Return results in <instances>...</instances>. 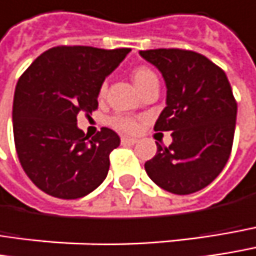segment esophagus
Masks as SVG:
<instances>
[{
  "label": "esophagus",
  "mask_w": 256,
  "mask_h": 256,
  "mask_svg": "<svg viewBox=\"0 0 256 256\" xmlns=\"http://www.w3.org/2000/svg\"><path fill=\"white\" fill-rule=\"evenodd\" d=\"M138 142L136 138H128V136H122V144L123 145H134Z\"/></svg>",
  "instance_id": "34e87169"
}]
</instances>
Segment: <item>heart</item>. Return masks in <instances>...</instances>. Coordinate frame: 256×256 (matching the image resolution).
Listing matches in <instances>:
<instances>
[{
    "instance_id": "b5f03b06",
    "label": "heart",
    "mask_w": 256,
    "mask_h": 256,
    "mask_svg": "<svg viewBox=\"0 0 256 256\" xmlns=\"http://www.w3.org/2000/svg\"><path fill=\"white\" fill-rule=\"evenodd\" d=\"M132 78H133V82H134L136 88L139 89L142 84H145L150 79L156 78V76H155V73L152 72L150 67L139 66V67H136V68L133 70ZM104 92L105 83H102L101 88H100V96H102ZM110 124H111L112 128L122 130V132H126V133H133V132H136L138 128H139V122H138L134 117H132V116H114V117H111Z\"/></svg>"
}]
</instances>
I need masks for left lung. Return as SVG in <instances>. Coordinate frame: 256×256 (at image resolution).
<instances>
[{"label":"left lung","mask_w":256,"mask_h":256,"mask_svg":"<svg viewBox=\"0 0 256 256\" xmlns=\"http://www.w3.org/2000/svg\"><path fill=\"white\" fill-rule=\"evenodd\" d=\"M167 84V106L154 130H172L170 146L156 144L145 162L151 180L167 192L189 195L208 186L228 161L238 102L228 79L217 64L189 50L139 51Z\"/></svg>","instance_id":"1"}]
</instances>
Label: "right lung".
<instances>
[{
	"instance_id": "obj_1",
	"label": "right lung",
	"mask_w": 256,
	"mask_h": 256,
	"mask_svg": "<svg viewBox=\"0 0 256 256\" xmlns=\"http://www.w3.org/2000/svg\"><path fill=\"white\" fill-rule=\"evenodd\" d=\"M130 48L54 46L20 76L12 102V133L18 161L42 192L78 199L95 190L108 174L118 134L102 128L88 139L78 116L98 108L105 78Z\"/></svg>"
}]
</instances>
